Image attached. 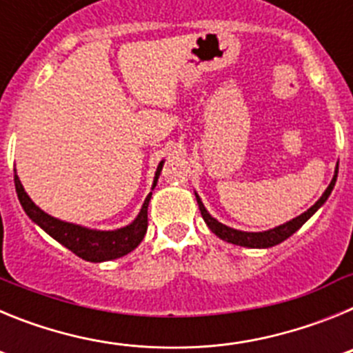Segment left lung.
I'll return each instance as SVG.
<instances>
[{"label": "left lung", "mask_w": 353, "mask_h": 353, "mask_svg": "<svg viewBox=\"0 0 353 353\" xmlns=\"http://www.w3.org/2000/svg\"><path fill=\"white\" fill-rule=\"evenodd\" d=\"M336 180H338V164H336L334 176H332V180H330L329 187H327L325 192L320 196V199H318L313 207L307 208L304 214L297 215L295 219L288 221V223H285V224H279V226H276V228H270V230H267V232H242V230H235V228H230V226H226V224L219 223V221L215 219V217H212V215L208 214V210L205 208L203 201H201V198L198 196V192L194 191V194H196V201H198L199 212H201V217H203V221L207 223V226L210 228V232L215 233V235L219 236L221 240H224V242H230V244L242 245V248L269 249V248H274V245H277V244H281V242H285L288 236H292L293 233L297 232L299 228H301L305 221L310 219L314 212H318L320 208L323 207V203H325L327 198H329L330 192H332V189H334Z\"/></svg>", "instance_id": "1"}]
</instances>
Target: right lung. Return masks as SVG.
Wrapping results in <instances>:
<instances>
[{
	"label": "right lung",
	"instance_id": "obj_1",
	"mask_svg": "<svg viewBox=\"0 0 353 353\" xmlns=\"http://www.w3.org/2000/svg\"><path fill=\"white\" fill-rule=\"evenodd\" d=\"M164 161L159 162L157 171H155L154 183H152V191L157 185L159 174H161ZM15 173V170H14ZM15 191H17V198L23 205L24 212L37 226H40L43 232L51 235L52 239L58 240L61 245L70 249L74 254L86 261H93V263H101V261L117 260V258L125 256L130 251L138 248L141 244V240L145 239L146 228H148V205L152 192L145 198L143 207L139 214L136 215V219L130 224L118 230H93V228L81 226V224L67 223L58 217H52L48 212H43L42 208L37 207L28 192L24 191L23 183L19 180L17 173L14 174Z\"/></svg>",
	"mask_w": 353,
	"mask_h": 353
}]
</instances>
